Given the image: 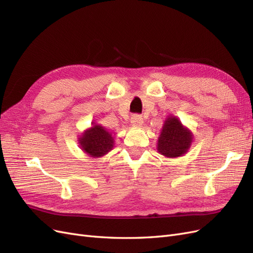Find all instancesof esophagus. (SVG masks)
Returning <instances> with one entry per match:
<instances>
[{"mask_svg": "<svg viewBox=\"0 0 253 253\" xmlns=\"http://www.w3.org/2000/svg\"><path fill=\"white\" fill-rule=\"evenodd\" d=\"M131 124L135 127L141 126L143 125V118H142V116H140V115H134V116L131 119Z\"/></svg>", "mask_w": 253, "mask_h": 253, "instance_id": "obj_1", "label": "esophagus"}]
</instances>
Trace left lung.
<instances>
[{"instance_id": "8db88e82", "label": "left lung", "mask_w": 253, "mask_h": 253, "mask_svg": "<svg viewBox=\"0 0 253 253\" xmlns=\"http://www.w3.org/2000/svg\"><path fill=\"white\" fill-rule=\"evenodd\" d=\"M193 141V134L173 115L168 116L160 129L157 140V151L168 158L185 155Z\"/></svg>"}]
</instances>
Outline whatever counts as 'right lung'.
Returning <instances> with one entry per match:
<instances>
[{"label": "right lung", "instance_id": "right-lung-1", "mask_svg": "<svg viewBox=\"0 0 253 253\" xmlns=\"http://www.w3.org/2000/svg\"><path fill=\"white\" fill-rule=\"evenodd\" d=\"M81 150L93 158H99L108 154L114 148V137L101 125L91 124L78 138Z\"/></svg>", "mask_w": 253, "mask_h": 253}]
</instances>
